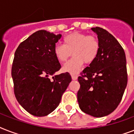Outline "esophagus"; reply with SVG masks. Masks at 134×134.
<instances>
[{"mask_svg": "<svg viewBox=\"0 0 134 134\" xmlns=\"http://www.w3.org/2000/svg\"><path fill=\"white\" fill-rule=\"evenodd\" d=\"M71 79L73 80H77L78 79V76L75 74H71Z\"/></svg>", "mask_w": 134, "mask_h": 134, "instance_id": "34e87169", "label": "esophagus"}]
</instances>
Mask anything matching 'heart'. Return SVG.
I'll use <instances>...</instances> for the list:
<instances>
[{
	"label": "heart",
	"mask_w": 134,
	"mask_h": 134,
	"mask_svg": "<svg viewBox=\"0 0 134 134\" xmlns=\"http://www.w3.org/2000/svg\"><path fill=\"white\" fill-rule=\"evenodd\" d=\"M98 39L92 35L81 32H73L64 38V44H56L53 53L60 63H64L71 56L74 57L63 65L65 72L76 74L81 69L84 63L90 64L95 60L99 51Z\"/></svg>",
	"instance_id": "heart-1"
}]
</instances>
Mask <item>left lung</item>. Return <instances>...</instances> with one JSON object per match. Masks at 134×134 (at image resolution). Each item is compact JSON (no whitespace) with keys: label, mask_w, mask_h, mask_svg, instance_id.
<instances>
[{"label":"left lung","mask_w":134,"mask_h":134,"mask_svg":"<svg viewBox=\"0 0 134 134\" xmlns=\"http://www.w3.org/2000/svg\"><path fill=\"white\" fill-rule=\"evenodd\" d=\"M91 30L97 35L99 51L78 78L77 99L83 112L102 118L113 112L121 102L127 85V61L125 51L112 35L99 27Z\"/></svg>","instance_id":"8db88e82"}]
</instances>
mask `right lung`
<instances>
[{
    "label": "right lung",
    "mask_w": 134,
    "mask_h": 134,
    "mask_svg": "<svg viewBox=\"0 0 134 134\" xmlns=\"http://www.w3.org/2000/svg\"><path fill=\"white\" fill-rule=\"evenodd\" d=\"M61 37L38 30L21 43L14 53L12 67L14 94L20 105L35 116L53 112L71 81L68 72L55 75L61 65L53 47Z\"/></svg>",
    "instance_id": "obj_1"
}]
</instances>
